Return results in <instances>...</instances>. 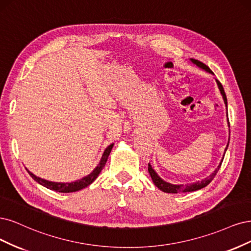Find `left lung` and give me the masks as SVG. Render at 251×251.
<instances>
[{"mask_svg":"<svg viewBox=\"0 0 251 251\" xmlns=\"http://www.w3.org/2000/svg\"><path fill=\"white\" fill-rule=\"evenodd\" d=\"M192 62L195 63L196 66H198L199 68L203 69V70H205L206 72L212 73V74H213V72L211 71V69H209V68L206 66V64H204L203 62H201V61L196 60V59H192ZM216 81H217L218 87H219V90H220V92H221V95H222V97H223V100H224V102H225V104H226V106H227V99H226V95H225V92H224V88H223L222 84H221L219 81H218V80H216ZM228 125H229V122H228ZM228 143H229V140H228ZM227 147H228V145H227ZM227 147H226V149H227ZM226 149H225V151H226ZM224 154H225V152H224ZM223 158H224V157H223ZM223 158H222V160H221L220 165L218 166V168L215 170L214 173H212L211 176L206 177L205 179L201 180V181H197V182H195V183H190V184H178V185H177V184H172V183H169V182L164 181V180L161 179L160 177L156 174V172L154 171V170L152 169V167H151L150 164H148V171H149V174H150V176H151V178H152L153 182H154V184L156 185V187H157L160 191H163V192H165V193H172V194L185 193V192H194V191H197V190H200V189H202V188L206 187V185L214 179V177L216 176V174L218 173V171H219V169H220V167H221Z\"/></svg>","mask_w":251,"mask_h":251,"instance_id":"left-lung-1","label":"left lung"}]
</instances>
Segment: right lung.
<instances>
[{"label": "right lung", "mask_w": 251, "mask_h": 251, "mask_svg": "<svg viewBox=\"0 0 251 251\" xmlns=\"http://www.w3.org/2000/svg\"><path fill=\"white\" fill-rule=\"evenodd\" d=\"M112 146H114V144L109 145V146L105 149L103 155H102V158L100 160L99 165L96 167V169L94 170V171L90 174L87 175L86 177H83L82 179L80 180H77L75 182H71V183H61V182H52V181H48V180H45V179H42L39 178V177L35 176L34 174H32L30 171H28V173L30 174V176L33 178L35 181H37L38 183H40L42 185H44V187L50 189V190H53V191H56V192H59V193H72V192H77V191H80L82 190L86 187H88L97 177H98V175L100 174V172L102 171V169L104 168L105 164H106L107 161V158L109 156V153L112 149Z\"/></svg>", "instance_id": "obj_1"}]
</instances>
